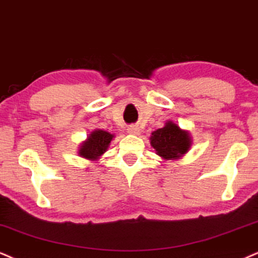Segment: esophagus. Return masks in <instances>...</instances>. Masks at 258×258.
Segmentation results:
<instances>
[{
	"instance_id": "esophagus-1",
	"label": "esophagus",
	"mask_w": 258,
	"mask_h": 258,
	"mask_svg": "<svg viewBox=\"0 0 258 258\" xmlns=\"http://www.w3.org/2000/svg\"><path fill=\"white\" fill-rule=\"evenodd\" d=\"M126 132H128L129 134H132V135H139L140 134V128L138 125H130V126H128V129H126Z\"/></svg>"
}]
</instances>
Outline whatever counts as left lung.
I'll return each instance as SVG.
<instances>
[{
	"label": "left lung",
	"mask_w": 258,
	"mask_h": 258,
	"mask_svg": "<svg viewBox=\"0 0 258 258\" xmlns=\"http://www.w3.org/2000/svg\"><path fill=\"white\" fill-rule=\"evenodd\" d=\"M152 147L164 160H177L184 157L191 147L192 140L187 130H183L172 120H167L163 128L152 133Z\"/></svg>",
	"instance_id": "1"
}]
</instances>
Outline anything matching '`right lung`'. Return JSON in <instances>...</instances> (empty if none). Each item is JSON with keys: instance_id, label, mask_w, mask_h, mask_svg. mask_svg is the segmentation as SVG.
Listing matches in <instances>:
<instances>
[{"instance_id": "right-lung-1", "label": "right lung", "mask_w": 258, "mask_h": 258, "mask_svg": "<svg viewBox=\"0 0 258 258\" xmlns=\"http://www.w3.org/2000/svg\"><path fill=\"white\" fill-rule=\"evenodd\" d=\"M113 138L114 135L106 130L95 129L80 145L78 154L87 160H98L107 151Z\"/></svg>"}]
</instances>
